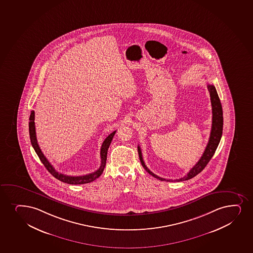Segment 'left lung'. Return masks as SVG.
I'll list each match as a JSON object with an SVG mask.
<instances>
[{
    "instance_id": "1",
    "label": "left lung",
    "mask_w": 253,
    "mask_h": 253,
    "mask_svg": "<svg viewBox=\"0 0 253 253\" xmlns=\"http://www.w3.org/2000/svg\"><path fill=\"white\" fill-rule=\"evenodd\" d=\"M208 89L210 93V97H211V110H212V121H211V129L210 133V137L208 140V145L206 147L205 151L202 154V158L196 163V165L189 171L187 175L184 176L183 178L175 179L174 181H184L188 180L190 178H193L197 175L199 172H202L204 169V168L207 166V164L211 160V158L213 157L214 153L217 150V146L219 144L222 134H223V109H222V105L220 102L219 97L217 95L216 88L212 84H208ZM138 153L140 157V163L142 164L143 168L146 169V172H149L151 175L153 176L156 178H158L162 181H173L172 179H166V178H161L159 176L156 175L155 173L149 170L148 168L146 166V164L143 160L142 154H141V150L140 146H138Z\"/></svg>"
}]
</instances>
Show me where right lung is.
<instances>
[{
	"label": "right lung",
	"instance_id": "obj_1",
	"mask_svg": "<svg viewBox=\"0 0 253 253\" xmlns=\"http://www.w3.org/2000/svg\"><path fill=\"white\" fill-rule=\"evenodd\" d=\"M29 129H30V141L32 144L35 151H36V154L38 155L40 160L42 161V164H44L45 169L49 171L50 173H51L55 178L59 179L60 181L63 182V183H67V184H87V183H90V182L94 181L95 179L99 178L101 176V173L104 170L105 166H106V161H107V150L109 148L111 142L113 140V136L116 133V130L113 131V133H111L105 139L104 141L102 143L101 147V166L99 167L98 169L95 171L94 172L86 174V175L83 176H69L60 173L55 170L52 165H51L49 161L46 159L44 154L42 153V150L40 148L38 142H37V139H36V125H35V112L31 111L30 117V123H29Z\"/></svg>",
	"mask_w": 253,
	"mask_h": 253
}]
</instances>
